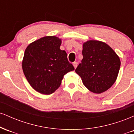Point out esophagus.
Segmentation results:
<instances>
[{
    "mask_svg": "<svg viewBox=\"0 0 134 134\" xmlns=\"http://www.w3.org/2000/svg\"><path fill=\"white\" fill-rule=\"evenodd\" d=\"M73 65H74V68L76 69L77 67V63L76 62H74L73 63Z\"/></svg>",
    "mask_w": 134,
    "mask_h": 134,
    "instance_id": "obj_1",
    "label": "esophagus"
}]
</instances>
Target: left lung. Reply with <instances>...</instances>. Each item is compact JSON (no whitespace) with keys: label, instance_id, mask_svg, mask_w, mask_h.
<instances>
[{"label":"left lung","instance_id":"obj_1","mask_svg":"<svg viewBox=\"0 0 134 134\" xmlns=\"http://www.w3.org/2000/svg\"><path fill=\"white\" fill-rule=\"evenodd\" d=\"M83 58L76 69L83 84L90 91L100 94L116 81L120 60L114 50L103 41L89 40L82 44Z\"/></svg>","mask_w":134,"mask_h":134}]
</instances>
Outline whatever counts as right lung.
<instances>
[{"label": "right lung", "mask_w": 134, "mask_h": 134, "mask_svg": "<svg viewBox=\"0 0 134 134\" xmlns=\"http://www.w3.org/2000/svg\"><path fill=\"white\" fill-rule=\"evenodd\" d=\"M62 40L44 36L27 46L22 62L24 74L35 90L50 94L60 86L64 75L74 70L65 51L60 49Z\"/></svg>", "instance_id": "1"}]
</instances>
